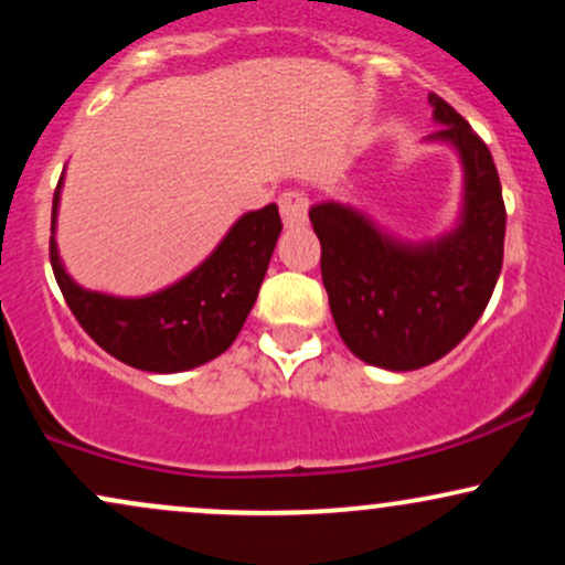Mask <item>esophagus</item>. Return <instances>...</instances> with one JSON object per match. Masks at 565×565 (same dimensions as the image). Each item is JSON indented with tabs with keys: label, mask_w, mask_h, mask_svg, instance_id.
Here are the masks:
<instances>
[{
	"label": "esophagus",
	"mask_w": 565,
	"mask_h": 565,
	"mask_svg": "<svg viewBox=\"0 0 565 565\" xmlns=\"http://www.w3.org/2000/svg\"><path fill=\"white\" fill-rule=\"evenodd\" d=\"M308 196L302 191H284L278 196V210H281L284 225L287 228H300V225L308 223Z\"/></svg>",
	"instance_id": "esophagus-1"
}]
</instances>
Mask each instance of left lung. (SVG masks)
I'll return each instance as SVG.
<instances>
[{"label": "left lung", "instance_id": "obj_1", "mask_svg": "<svg viewBox=\"0 0 565 565\" xmlns=\"http://www.w3.org/2000/svg\"><path fill=\"white\" fill-rule=\"evenodd\" d=\"M465 164L459 228L430 244H401L350 206H310L321 242V278L337 332L366 364L408 372L444 359L481 319L504 255L502 185L489 146L444 97L427 95Z\"/></svg>", "mask_w": 565, "mask_h": 565}]
</instances>
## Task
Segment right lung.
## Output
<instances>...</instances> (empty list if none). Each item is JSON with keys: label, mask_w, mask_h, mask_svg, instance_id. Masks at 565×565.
Returning <instances> with one entry per match:
<instances>
[{"label": "right lung", "mask_w": 565, "mask_h": 565, "mask_svg": "<svg viewBox=\"0 0 565 565\" xmlns=\"http://www.w3.org/2000/svg\"><path fill=\"white\" fill-rule=\"evenodd\" d=\"M57 196L61 183L53 196V225ZM278 233L276 204L249 212L193 274L138 300L87 291L71 281L55 238H50V263L63 300L97 345L127 366L172 374L206 364L231 348L257 300Z\"/></svg>", "instance_id": "obj_1"}]
</instances>
